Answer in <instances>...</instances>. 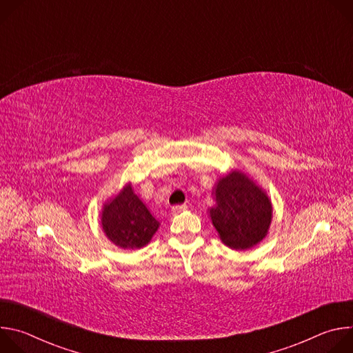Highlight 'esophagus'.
<instances>
[{
    "label": "esophagus",
    "instance_id": "esophagus-1",
    "mask_svg": "<svg viewBox=\"0 0 353 353\" xmlns=\"http://www.w3.org/2000/svg\"><path fill=\"white\" fill-rule=\"evenodd\" d=\"M185 210H187V205H174V207L172 208V214L176 215V214H180V212L185 211Z\"/></svg>",
    "mask_w": 353,
    "mask_h": 353
}]
</instances>
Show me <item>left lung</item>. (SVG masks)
Listing matches in <instances>:
<instances>
[{
	"mask_svg": "<svg viewBox=\"0 0 353 353\" xmlns=\"http://www.w3.org/2000/svg\"><path fill=\"white\" fill-rule=\"evenodd\" d=\"M216 204L210 216L221 240L232 250H247L268 233L272 204L267 192L240 170L221 177L214 187Z\"/></svg>",
	"mask_w": 353,
	"mask_h": 353,
	"instance_id": "1",
	"label": "left lung"
}]
</instances>
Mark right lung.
Wrapping results in <instances>:
<instances>
[{
	"label": "right lung",
	"instance_id": "right-lung-1",
	"mask_svg": "<svg viewBox=\"0 0 353 353\" xmlns=\"http://www.w3.org/2000/svg\"><path fill=\"white\" fill-rule=\"evenodd\" d=\"M159 225L130 183L109 199L102 210L103 232L112 243L121 248L134 250L146 245Z\"/></svg>",
	"mask_w": 353,
	"mask_h": 353
}]
</instances>
